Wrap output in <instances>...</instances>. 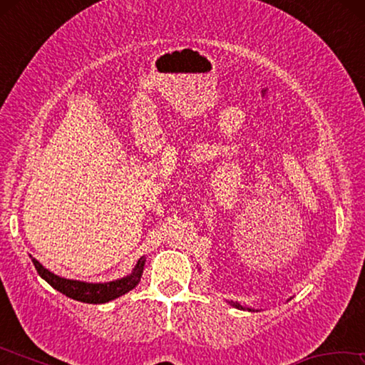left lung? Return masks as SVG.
<instances>
[{"label":"left lung","instance_id":"obj_1","mask_svg":"<svg viewBox=\"0 0 365 365\" xmlns=\"http://www.w3.org/2000/svg\"><path fill=\"white\" fill-rule=\"evenodd\" d=\"M230 304H232L233 307H237V309H245L242 304H240V302H233V301H230ZM248 311H251L250 307H248Z\"/></svg>","mask_w":365,"mask_h":365}]
</instances>
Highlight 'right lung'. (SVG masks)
I'll return each mask as SVG.
<instances>
[{"instance_id":"add662e5","label":"right lung","mask_w":365,"mask_h":365,"mask_svg":"<svg viewBox=\"0 0 365 365\" xmlns=\"http://www.w3.org/2000/svg\"><path fill=\"white\" fill-rule=\"evenodd\" d=\"M145 261H146L145 257H140L132 274L123 277V279L108 282V283H86L80 280L63 279V277L53 274V272H49L48 269L43 267L35 257H32L35 269L43 280H46L49 285H51L54 289H58L59 293L69 296V298L76 301L88 302V304H103V302L113 301L115 298H119V296L128 293L130 289H133L138 285L141 274H143Z\"/></svg>"}]
</instances>
